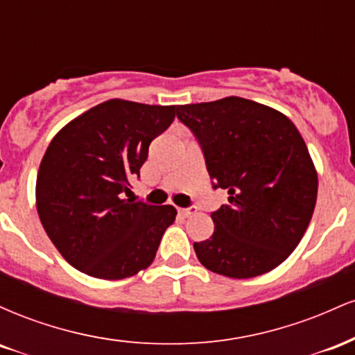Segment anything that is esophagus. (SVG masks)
I'll use <instances>...</instances> for the list:
<instances>
[{
    "label": "esophagus",
    "instance_id": "obj_1",
    "mask_svg": "<svg viewBox=\"0 0 355 355\" xmlns=\"http://www.w3.org/2000/svg\"><path fill=\"white\" fill-rule=\"evenodd\" d=\"M178 214H182L183 217H191V215L197 214V207H187V209H178Z\"/></svg>",
    "mask_w": 355,
    "mask_h": 355
}]
</instances>
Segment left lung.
<instances>
[{
	"label": "left lung",
	"mask_w": 355,
	"mask_h": 355,
	"mask_svg": "<svg viewBox=\"0 0 355 355\" xmlns=\"http://www.w3.org/2000/svg\"><path fill=\"white\" fill-rule=\"evenodd\" d=\"M215 190L229 203L211 211L214 235L193 248L203 267L232 279L262 275L299 245L317 200L307 145L287 116L252 100L227 96L182 105Z\"/></svg>",
	"instance_id": "1"
}]
</instances>
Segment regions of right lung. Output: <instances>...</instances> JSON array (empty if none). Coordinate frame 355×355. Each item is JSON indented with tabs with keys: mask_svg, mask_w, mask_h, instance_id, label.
Returning <instances> with one entry per match:
<instances>
[{
	"mask_svg": "<svg viewBox=\"0 0 355 355\" xmlns=\"http://www.w3.org/2000/svg\"><path fill=\"white\" fill-rule=\"evenodd\" d=\"M175 113L177 107L108 100L70 121L46 148L36 209L60 254L83 274L120 280L153 262L177 210L125 195Z\"/></svg>",
	"mask_w": 355,
	"mask_h": 355,
	"instance_id": "right-lung-1",
	"label": "right lung"
}]
</instances>
